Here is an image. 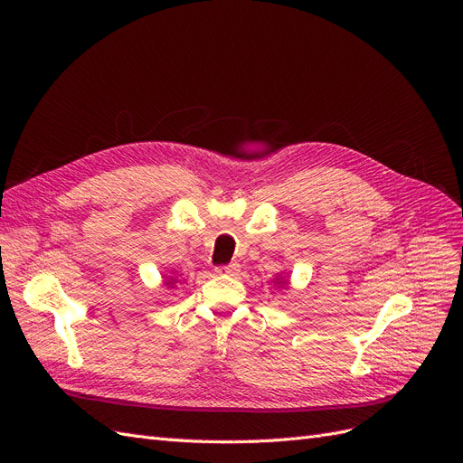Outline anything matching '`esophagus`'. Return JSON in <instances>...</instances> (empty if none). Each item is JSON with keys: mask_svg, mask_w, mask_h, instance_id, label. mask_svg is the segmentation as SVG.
<instances>
[{"mask_svg": "<svg viewBox=\"0 0 463 463\" xmlns=\"http://www.w3.org/2000/svg\"><path fill=\"white\" fill-rule=\"evenodd\" d=\"M215 272H217L219 276H238V272H240V266H238L236 262H232V264H225V266H217Z\"/></svg>", "mask_w": 463, "mask_h": 463, "instance_id": "34e87169", "label": "esophagus"}]
</instances>
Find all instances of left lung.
<instances>
[{
    "instance_id": "obj_1",
    "label": "left lung",
    "mask_w": 463,
    "mask_h": 463,
    "mask_svg": "<svg viewBox=\"0 0 463 463\" xmlns=\"http://www.w3.org/2000/svg\"><path fill=\"white\" fill-rule=\"evenodd\" d=\"M278 283H281V281H278ZM285 283H287V281H285Z\"/></svg>"
}]
</instances>
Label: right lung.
<instances>
[{
	"label": "right lung",
	"mask_w": 463,
	"mask_h": 463,
	"mask_svg": "<svg viewBox=\"0 0 463 463\" xmlns=\"http://www.w3.org/2000/svg\"><path fill=\"white\" fill-rule=\"evenodd\" d=\"M173 281H175V279H170V281H166V285H170V283H173Z\"/></svg>",
	"instance_id": "1"
}]
</instances>
